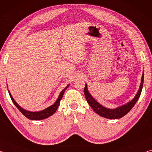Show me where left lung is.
<instances>
[{"label":"left lung","mask_w":152,"mask_h":152,"mask_svg":"<svg viewBox=\"0 0 152 152\" xmlns=\"http://www.w3.org/2000/svg\"><path fill=\"white\" fill-rule=\"evenodd\" d=\"M143 78H144V74L143 73L142 77H141V81L140 84V88L137 91V94H135V97L128 102L127 103H126L121 106L118 107L115 109H109V108H106L102 106V104L99 103V102H97L92 95L90 94L88 90V86L86 84V86L84 87V93L85 95L86 99L88 103L90 104V106L92 107V109L94 110V111L96 113V114L99 115L100 116L102 117L107 118V119H117L121 118L123 116H125L126 114L130 111V110L132 109L133 106L137 102V100L140 98L141 91H142L143 85Z\"/></svg>","instance_id":"1"}]
</instances>
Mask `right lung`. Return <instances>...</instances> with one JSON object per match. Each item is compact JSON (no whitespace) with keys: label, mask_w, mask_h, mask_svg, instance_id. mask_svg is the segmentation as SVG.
Returning <instances> with one entry per match:
<instances>
[{"label":"right lung","mask_w":152,"mask_h":152,"mask_svg":"<svg viewBox=\"0 0 152 152\" xmlns=\"http://www.w3.org/2000/svg\"><path fill=\"white\" fill-rule=\"evenodd\" d=\"M69 86H70V84L67 85L65 88L61 91L60 94H59V96L57 99V100H56V101L54 102V104L51 105L50 107H48L45 109L40 110V111H29V110L23 109V108L21 107H20L19 105L17 104V102L15 101V99H13V97L12 96L11 92H10L9 90L8 91L12 102H13L14 104L16 106L17 109L22 113V114L24 116L28 118L29 119H31V120H42V119H45L46 118L50 117L52 115L54 114V113L56 111V110H57L58 106L60 105V101L61 100V99H62L64 92H65L66 90L68 88Z\"/></svg>","instance_id":"right-lung-1"}]
</instances>
